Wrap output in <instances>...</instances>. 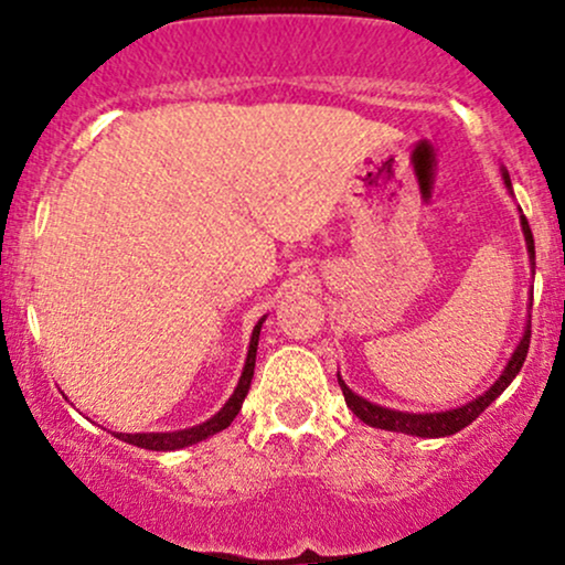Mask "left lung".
<instances>
[{
  "label": "left lung",
  "instance_id": "8db88e82",
  "mask_svg": "<svg viewBox=\"0 0 565 565\" xmlns=\"http://www.w3.org/2000/svg\"><path fill=\"white\" fill-rule=\"evenodd\" d=\"M502 178H504V185L510 188V174L502 170ZM521 228H523V236H526V249H529V260H531V268H534V236H531V228H529V220L521 215ZM529 342H531V321L526 323V332H523L521 342H518L515 353L510 355L508 366H504V372L499 374V380L494 385L489 387L483 395H478V398H472L470 404L459 406V408H449V412H433V414H412V412H398V408H387V406H377L372 404V401L361 398L359 393H353L350 387L342 382L340 374H337V382H340L342 387V395H345V404L350 412L355 414V417L361 419V423H366L369 427H380V430H391V433H406V436H419V438H446V436H454V433H459L462 427H468L472 419L478 417V414L486 412V406L491 404V401H497L499 395L504 393V387L510 385L512 380H515V374L521 372L523 361H526V353H529Z\"/></svg>",
  "mask_w": 565,
  "mask_h": 565
}]
</instances>
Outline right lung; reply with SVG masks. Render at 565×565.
<instances>
[{
  "label": "right lung",
  "mask_w": 565,
  "mask_h": 565,
  "mask_svg": "<svg viewBox=\"0 0 565 565\" xmlns=\"http://www.w3.org/2000/svg\"><path fill=\"white\" fill-rule=\"evenodd\" d=\"M260 319L255 323V332H252V340H249V353H246V364H244V372L242 377H238V385L236 391L228 401H225V406L220 408L215 417H210L206 423H201L196 427H188V430H174V433H114L116 438L125 440V444H132L138 446V449H148V451H174V449H183V446H191V444H199V440L215 436V433L225 430L233 419H236V414L242 412V404L246 398V393H249V385H252V377H255V359H257V340H260V327H263Z\"/></svg>",
  "instance_id": "add662e5"
}]
</instances>
